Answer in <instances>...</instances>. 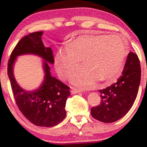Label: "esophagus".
Listing matches in <instances>:
<instances>
[{"label": "esophagus", "mask_w": 147, "mask_h": 147, "mask_svg": "<svg viewBox=\"0 0 147 147\" xmlns=\"http://www.w3.org/2000/svg\"><path fill=\"white\" fill-rule=\"evenodd\" d=\"M82 91L79 89H77V88H72L71 91V93L72 94H78V93H81Z\"/></svg>", "instance_id": "obj_1"}]
</instances>
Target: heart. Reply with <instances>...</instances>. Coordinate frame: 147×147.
Returning <instances> with one entry per match:
<instances>
[{
    "label": "heart",
    "mask_w": 147,
    "mask_h": 147,
    "mask_svg": "<svg viewBox=\"0 0 147 147\" xmlns=\"http://www.w3.org/2000/svg\"><path fill=\"white\" fill-rule=\"evenodd\" d=\"M126 55L125 42L120 37L81 36L68 41L66 49L57 52L55 63L59 76L66 79L82 59L84 63L74 72L71 81L82 88H90L98 80H115Z\"/></svg>",
    "instance_id": "heart-1"
}]
</instances>
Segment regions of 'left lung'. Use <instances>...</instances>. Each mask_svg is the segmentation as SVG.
I'll return each instance as SVG.
<instances>
[{"instance_id":"1","label":"left lung","mask_w":147,"mask_h":147,"mask_svg":"<svg viewBox=\"0 0 147 147\" xmlns=\"http://www.w3.org/2000/svg\"><path fill=\"white\" fill-rule=\"evenodd\" d=\"M141 69L138 56L130 52L122 75L116 83L99 90L100 105L92 108L95 119L105 123L117 121L129 111L133 105L139 88Z\"/></svg>"}]
</instances>
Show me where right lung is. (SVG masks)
<instances>
[{
  "label": "right lung",
  "mask_w": 147,
  "mask_h": 147,
  "mask_svg": "<svg viewBox=\"0 0 147 147\" xmlns=\"http://www.w3.org/2000/svg\"><path fill=\"white\" fill-rule=\"evenodd\" d=\"M43 31L30 33L20 40L14 48L8 63L7 73L14 98L20 111L31 123L38 126L51 127L61 122L66 116V100L70 96L69 88L51 75L49 63H54L51 47H46L42 41ZM33 54L44 60V80L33 91H27L19 86L13 73L17 56Z\"/></svg>",
  "instance_id": "right-lung-1"
}]
</instances>
